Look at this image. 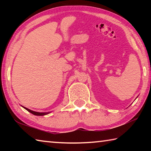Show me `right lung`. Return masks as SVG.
Here are the masks:
<instances>
[{
	"mask_svg": "<svg viewBox=\"0 0 151 151\" xmlns=\"http://www.w3.org/2000/svg\"><path fill=\"white\" fill-rule=\"evenodd\" d=\"M22 106V105H21ZM24 109H26L27 111H29V112H30V113H32V114H34V115H36V116H44V115H46V114H49L50 112H36V111H32V110H30L29 109L26 108V107L24 106H22Z\"/></svg>",
	"mask_w": 151,
	"mask_h": 151,
	"instance_id": "right-lung-1",
	"label": "right lung"
}]
</instances>
